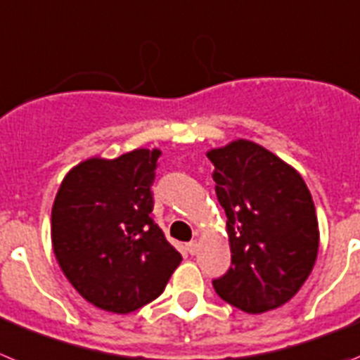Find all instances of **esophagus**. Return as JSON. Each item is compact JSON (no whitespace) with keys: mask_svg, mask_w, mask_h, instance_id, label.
I'll return each mask as SVG.
<instances>
[{"mask_svg":"<svg viewBox=\"0 0 360 360\" xmlns=\"http://www.w3.org/2000/svg\"><path fill=\"white\" fill-rule=\"evenodd\" d=\"M198 248H199L198 240H190L188 245H186V250H188V254H190V255H195V254H198Z\"/></svg>","mask_w":360,"mask_h":360,"instance_id":"esophagus-1","label":"esophagus"}]
</instances>
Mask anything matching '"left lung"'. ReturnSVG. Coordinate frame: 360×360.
I'll return each mask as SVG.
<instances>
[{
  "label": "left lung",
  "mask_w": 360,
  "mask_h": 360,
  "mask_svg": "<svg viewBox=\"0 0 360 360\" xmlns=\"http://www.w3.org/2000/svg\"><path fill=\"white\" fill-rule=\"evenodd\" d=\"M206 155L232 250V266L212 281L215 293L248 314L279 308L301 290L317 259L310 190L290 165L252 141Z\"/></svg>",
  "instance_id": "left-lung-1"
}]
</instances>
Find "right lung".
Masks as SVG:
<instances>
[{
    "label": "right lung",
    "mask_w": 360,
    "mask_h": 360,
    "mask_svg": "<svg viewBox=\"0 0 360 360\" xmlns=\"http://www.w3.org/2000/svg\"><path fill=\"white\" fill-rule=\"evenodd\" d=\"M161 155L139 148L72 168L52 206V246L81 297L130 314L158 299L179 262L154 221L152 183Z\"/></svg>",
    "instance_id": "1"
}]
</instances>
